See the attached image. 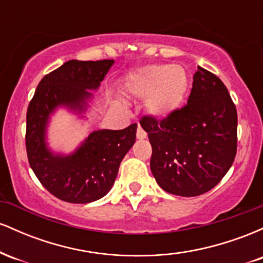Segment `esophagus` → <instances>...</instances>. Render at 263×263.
I'll return each mask as SVG.
<instances>
[{"label":"esophagus","instance_id":"obj_1","mask_svg":"<svg viewBox=\"0 0 263 263\" xmlns=\"http://www.w3.org/2000/svg\"><path fill=\"white\" fill-rule=\"evenodd\" d=\"M136 136H137L138 140H143V138H146V136H147L146 131H144V129L142 128L140 125H138V127H137V132H136Z\"/></svg>","mask_w":263,"mask_h":263}]
</instances>
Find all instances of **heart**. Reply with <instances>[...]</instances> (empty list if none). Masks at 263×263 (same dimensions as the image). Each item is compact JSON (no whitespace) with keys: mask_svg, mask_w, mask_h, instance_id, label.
<instances>
[{"mask_svg":"<svg viewBox=\"0 0 263 263\" xmlns=\"http://www.w3.org/2000/svg\"><path fill=\"white\" fill-rule=\"evenodd\" d=\"M190 89V74L182 65L155 64L127 74L123 92L146 100V110L157 120L170 119L183 106Z\"/></svg>","mask_w":263,"mask_h":263,"instance_id":"1","label":"heart"}]
</instances>
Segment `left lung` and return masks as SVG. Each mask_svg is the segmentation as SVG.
<instances>
[{
	"label": "left lung",
	"mask_w": 263,
	"mask_h": 263,
	"mask_svg": "<svg viewBox=\"0 0 263 263\" xmlns=\"http://www.w3.org/2000/svg\"><path fill=\"white\" fill-rule=\"evenodd\" d=\"M152 146L151 171L163 190L179 197L209 192L230 170L237 149V112L215 74L198 66L188 104L173 116H143Z\"/></svg>",
	"instance_id": "left-lung-1"
}]
</instances>
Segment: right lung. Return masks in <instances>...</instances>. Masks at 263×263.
Wrapping results in <instances>:
<instances>
[{
	"label": "right lung",
	"instance_id": "1",
	"mask_svg": "<svg viewBox=\"0 0 263 263\" xmlns=\"http://www.w3.org/2000/svg\"><path fill=\"white\" fill-rule=\"evenodd\" d=\"M115 60H69L47 74L27 110L26 148L28 162L42 185L60 200L86 204L112 188L120 163L136 141L137 123L123 129H98L71 155L48 148L47 125L58 107L85 112Z\"/></svg>",
	"mask_w": 263,
	"mask_h": 263
}]
</instances>
